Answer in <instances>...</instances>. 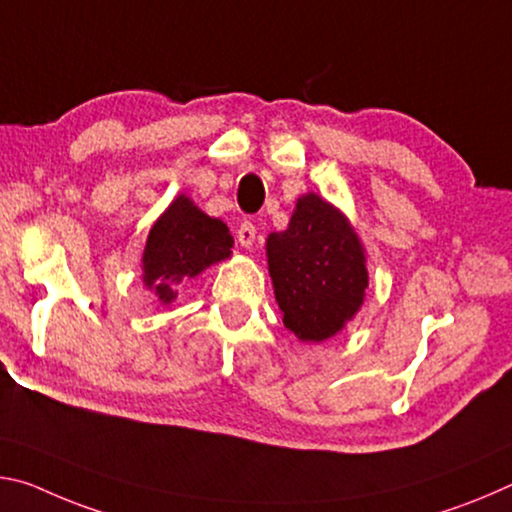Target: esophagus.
<instances>
[{"mask_svg": "<svg viewBox=\"0 0 512 512\" xmlns=\"http://www.w3.org/2000/svg\"><path fill=\"white\" fill-rule=\"evenodd\" d=\"M256 240V226L251 222H242L238 226V242L242 247H251Z\"/></svg>", "mask_w": 512, "mask_h": 512, "instance_id": "obj_1", "label": "esophagus"}]
</instances>
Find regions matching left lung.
<instances>
[{"label":"left lung","instance_id":"8db88e82","mask_svg":"<svg viewBox=\"0 0 512 512\" xmlns=\"http://www.w3.org/2000/svg\"><path fill=\"white\" fill-rule=\"evenodd\" d=\"M265 249L283 324L301 342L333 338L360 311L365 249L347 217L320 195L299 197L288 229L270 233Z\"/></svg>","mask_w":512,"mask_h":512}]
</instances>
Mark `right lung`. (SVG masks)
<instances>
[{"label":"right lung","instance_id":"add662e5","mask_svg":"<svg viewBox=\"0 0 512 512\" xmlns=\"http://www.w3.org/2000/svg\"><path fill=\"white\" fill-rule=\"evenodd\" d=\"M231 247L229 226L206 215L186 195H179L149 231L142 254V281L161 304H172L183 281L229 258Z\"/></svg>","mask_w":512,"mask_h":512}]
</instances>
